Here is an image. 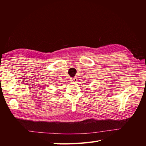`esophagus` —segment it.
Masks as SVG:
<instances>
[{
	"label": "esophagus",
	"mask_w": 146,
	"mask_h": 146,
	"mask_svg": "<svg viewBox=\"0 0 146 146\" xmlns=\"http://www.w3.org/2000/svg\"><path fill=\"white\" fill-rule=\"evenodd\" d=\"M71 81L73 83H76L77 82V79H76V78H71Z\"/></svg>",
	"instance_id": "obj_1"
}]
</instances>
